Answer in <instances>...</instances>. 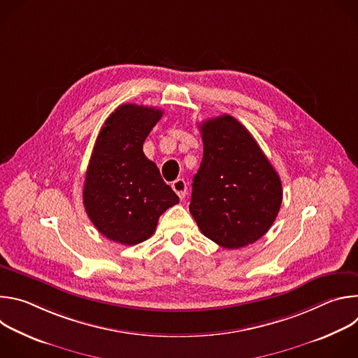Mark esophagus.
Here are the masks:
<instances>
[{
	"instance_id": "34e87169",
	"label": "esophagus",
	"mask_w": 358,
	"mask_h": 358,
	"mask_svg": "<svg viewBox=\"0 0 358 358\" xmlns=\"http://www.w3.org/2000/svg\"><path fill=\"white\" fill-rule=\"evenodd\" d=\"M171 188L176 191V194L178 195L180 199L185 198V195H187V182H185L182 178H177V180L171 184Z\"/></svg>"
}]
</instances>
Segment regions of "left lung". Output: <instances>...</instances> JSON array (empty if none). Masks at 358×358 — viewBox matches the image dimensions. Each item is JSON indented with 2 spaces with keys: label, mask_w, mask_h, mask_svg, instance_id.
I'll list each match as a JSON object with an SVG mask.
<instances>
[{
  "label": "left lung",
  "mask_w": 358,
  "mask_h": 358,
  "mask_svg": "<svg viewBox=\"0 0 358 358\" xmlns=\"http://www.w3.org/2000/svg\"><path fill=\"white\" fill-rule=\"evenodd\" d=\"M203 156L189 213L201 232L227 249L262 238L278 217L282 182L252 134L232 116L199 124Z\"/></svg>",
  "instance_id": "8db88e82"
}]
</instances>
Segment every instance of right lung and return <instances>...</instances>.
<instances>
[{
  "instance_id": "right-lung-1",
  "label": "right lung",
  "mask_w": 358,
  "mask_h": 358,
  "mask_svg": "<svg viewBox=\"0 0 358 358\" xmlns=\"http://www.w3.org/2000/svg\"><path fill=\"white\" fill-rule=\"evenodd\" d=\"M163 110L122 105L101 127L89 160L83 206L96 229L122 245H136L156 231L160 215L178 203L143 143Z\"/></svg>"
}]
</instances>
